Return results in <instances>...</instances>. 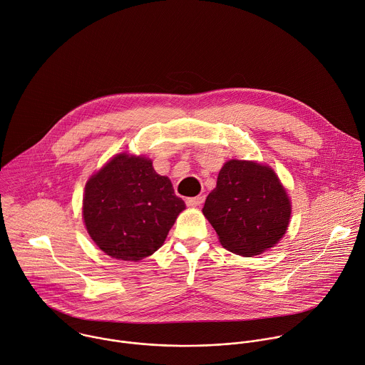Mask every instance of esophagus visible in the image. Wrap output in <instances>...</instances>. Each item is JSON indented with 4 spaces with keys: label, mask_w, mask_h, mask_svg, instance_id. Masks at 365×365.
<instances>
[{
    "label": "esophagus",
    "mask_w": 365,
    "mask_h": 365,
    "mask_svg": "<svg viewBox=\"0 0 365 365\" xmlns=\"http://www.w3.org/2000/svg\"><path fill=\"white\" fill-rule=\"evenodd\" d=\"M205 202V196H196V197H187L186 205L190 207H197Z\"/></svg>",
    "instance_id": "esophagus-1"
}]
</instances>
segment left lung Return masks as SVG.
<instances>
[{"mask_svg": "<svg viewBox=\"0 0 365 365\" xmlns=\"http://www.w3.org/2000/svg\"><path fill=\"white\" fill-rule=\"evenodd\" d=\"M202 212L225 250L255 257L285 235L291 200L269 166L233 159L220 169Z\"/></svg>", "mask_w": 365, "mask_h": 365, "instance_id": "left-lung-1", "label": "left lung"}]
</instances>
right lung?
I'll use <instances>...</instances> for the list:
<instances>
[{
    "label": "right lung",
    "mask_w": 365,
    "mask_h": 365,
    "mask_svg": "<svg viewBox=\"0 0 365 365\" xmlns=\"http://www.w3.org/2000/svg\"><path fill=\"white\" fill-rule=\"evenodd\" d=\"M185 202L152 160L120 153L86 183L83 217L94 244L108 257L140 261L155 254Z\"/></svg>",
    "instance_id": "add662e5"
}]
</instances>
